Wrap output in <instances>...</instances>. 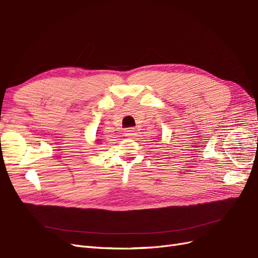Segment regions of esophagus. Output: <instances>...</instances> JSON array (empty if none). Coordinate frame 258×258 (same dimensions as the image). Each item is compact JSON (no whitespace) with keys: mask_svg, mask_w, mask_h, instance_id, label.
I'll list each match as a JSON object with an SVG mask.
<instances>
[{"mask_svg":"<svg viewBox=\"0 0 258 258\" xmlns=\"http://www.w3.org/2000/svg\"><path fill=\"white\" fill-rule=\"evenodd\" d=\"M124 134H125L126 137H133L136 135V131L135 128H127L125 130V132H124Z\"/></svg>","mask_w":258,"mask_h":258,"instance_id":"esophagus-1","label":"esophagus"}]
</instances>
